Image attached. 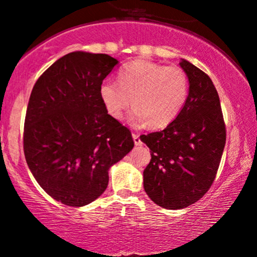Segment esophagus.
<instances>
[{
  "instance_id": "obj_1",
  "label": "esophagus",
  "mask_w": 257,
  "mask_h": 257,
  "mask_svg": "<svg viewBox=\"0 0 257 257\" xmlns=\"http://www.w3.org/2000/svg\"><path fill=\"white\" fill-rule=\"evenodd\" d=\"M133 140H134V144H135V145H137V146L143 145V141H141L140 135L137 134V133H134V134H133Z\"/></svg>"
}]
</instances>
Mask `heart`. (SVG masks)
Instances as JSON below:
<instances>
[{
  "mask_svg": "<svg viewBox=\"0 0 257 257\" xmlns=\"http://www.w3.org/2000/svg\"><path fill=\"white\" fill-rule=\"evenodd\" d=\"M188 77L178 66H166L149 60H135L118 72V83L105 79L99 96L105 110L120 119L133 104L131 118L135 124L161 128L169 124L184 107L188 96Z\"/></svg>",
  "mask_w": 257,
  "mask_h": 257,
  "instance_id": "b5f03b06",
  "label": "heart"
}]
</instances>
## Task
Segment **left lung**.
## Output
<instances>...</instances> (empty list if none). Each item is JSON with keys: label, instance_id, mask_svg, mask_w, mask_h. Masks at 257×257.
<instances>
[{"label": "left lung", "instance_id": "1", "mask_svg": "<svg viewBox=\"0 0 257 257\" xmlns=\"http://www.w3.org/2000/svg\"><path fill=\"white\" fill-rule=\"evenodd\" d=\"M180 66L190 82L184 107L166 129L140 137L151 150V161L144 170V188L156 204L173 210L187 208L208 192L226 144V126L213 81L185 59Z\"/></svg>", "mask_w": 257, "mask_h": 257}]
</instances>
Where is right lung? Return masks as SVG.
<instances>
[{
	"label": "right lung",
	"mask_w": 257,
	"mask_h": 257,
	"mask_svg": "<svg viewBox=\"0 0 257 257\" xmlns=\"http://www.w3.org/2000/svg\"><path fill=\"white\" fill-rule=\"evenodd\" d=\"M118 60L72 52L58 59L32 88L24 124L26 163L38 185L69 206L94 202L108 169L134 147L132 133L105 110L100 83Z\"/></svg>",
	"instance_id": "obj_1"
}]
</instances>
